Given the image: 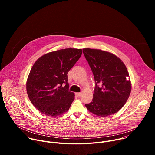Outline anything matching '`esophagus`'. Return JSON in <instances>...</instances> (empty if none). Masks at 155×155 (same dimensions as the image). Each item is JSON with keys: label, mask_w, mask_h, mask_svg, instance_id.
<instances>
[{"label": "esophagus", "mask_w": 155, "mask_h": 155, "mask_svg": "<svg viewBox=\"0 0 155 155\" xmlns=\"http://www.w3.org/2000/svg\"><path fill=\"white\" fill-rule=\"evenodd\" d=\"M76 95H77L78 97H80V96L81 95V93H76Z\"/></svg>", "instance_id": "obj_1"}]
</instances>
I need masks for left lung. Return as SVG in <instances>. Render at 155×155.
<instances>
[{"label":"left lung","mask_w":155,"mask_h":155,"mask_svg":"<svg viewBox=\"0 0 155 155\" xmlns=\"http://www.w3.org/2000/svg\"><path fill=\"white\" fill-rule=\"evenodd\" d=\"M83 52L96 83L93 101L85 104L86 107L90 112L101 117L118 112L131 91V83L126 65L111 53L91 48H83Z\"/></svg>","instance_id":"1"}]
</instances>
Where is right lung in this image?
Returning <instances> with one entry per match:
<instances>
[{"mask_svg": "<svg viewBox=\"0 0 155 155\" xmlns=\"http://www.w3.org/2000/svg\"><path fill=\"white\" fill-rule=\"evenodd\" d=\"M81 54V49L65 48L47 53L35 61L26 90L31 102L41 114L55 117L68 111L75 94L69 91L68 74Z\"/></svg>", "mask_w": 155, "mask_h": 155, "instance_id": "obj_1", "label": "right lung"}]
</instances>
